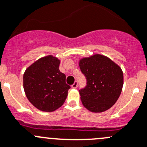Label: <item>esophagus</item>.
Returning a JSON list of instances; mask_svg holds the SVG:
<instances>
[{"mask_svg": "<svg viewBox=\"0 0 147 147\" xmlns=\"http://www.w3.org/2000/svg\"><path fill=\"white\" fill-rule=\"evenodd\" d=\"M78 82H77V81H75V82L72 84V88H77V87H78Z\"/></svg>", "mask_w": 147, "mask_h": 147, "instance_id": "esophagus-1", "label": "esophagus"}]
</instances>
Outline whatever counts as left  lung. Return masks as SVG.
Listing matches in <instances>:
<instances>
[{
	"mask_svg": "<svg viewBox=\"0 0 147 147\" xmlns=\"http://www.w3.org/2000/svg\"><path fill=\"white\" fill-rule=\"evenodd\" d=\"M79 66L87 79L86 87L80 90L84 107L94 113L111 108L123 88L121 68L108 57L99 54L82 58Z\"/></svg>",
	"mask_w": 147,
	"mask_h": 147,
	"instance_id": "left-lung-1",
	"label": "left lung"
}]
</instances>
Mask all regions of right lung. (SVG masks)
Wrapping results in <instances>:
<instances>
[{"mask_svg": "<svg viewBox=\"0 0 147 147\" xmlns=\"http://www.w3.org/2000/svg\"><path fill=\"white\" fill-rule=\"evenodd\" d=\"M60 60L52 55L43 57L26 68L24 89L27 98L42 111H54L62 106L70 86L66 76L59 71Z\"/></svg>", "mask_w": 147, "mask_h": 147, "instance_id": "add662e5", "label": "right lung"}]
</instances>
